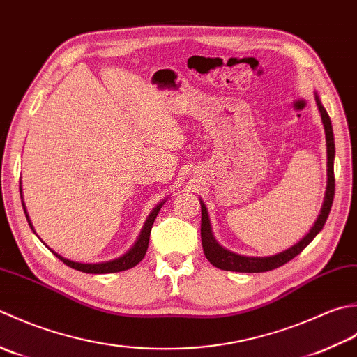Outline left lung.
I'll use <instances>...</instances> for the list:
<instances>
[{
	"mask_svg": "<svg viewBox=\"0 0 357 357\" xmlns=\"http://www.w3.org/2000/svg\"><path fill=\"white\" fill-rule=\"evenodd\" d=\"M316 103L319 107V112H321L322 125L325 129V138H326V191L324 203L321 208V214L317 215V220L312 225V228L302 237L299 242L289 246L288 250L274 254V256H266V257H252V256H242V254L232 252L217 242L213 228H211V220L208 215L206 205L200 200L202 206V245H203V252H205L206 259L213 264L215 268L225 271H236V273H265L271 271L285 265L287 261L294 259L297 254H301L307 246L311 243V240L314 238L319 232L322 231L324 225L328 219V214L331 211L333 199H334V135H333V126L331 120L326 114L325 107L321 103V98L316 93Z\"/></svg>",
	"mask_w": 357,
	"mask_h": 357,
	"instance_id": "8db88e82",
	"label": "left lung"
}]
</instances>
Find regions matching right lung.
Segmentation results:
<instances>
[{"label": "right lung", "mask_w": 357, "mask_h": 357, "mask_svg": "<svg viewBox=\"0 0 357 357\" xmlns=\"http://www.w3.org/2000/svg\"><path fill=\"white\" fill-rule=\"evenodd\" d=\"M20 192H21V186H20ZM23 194V192H21ZM21 199H23V195H21ZM23 202V200H21ZM165 200L158 202V205H155V208L151 211V214L148 215L146 222H144L143 228L140 231V236H138V238L135 240V243L130 246V248L123 254V256L117 257V259H112V260H106V261H98V264H82V261H74V260H69L66 257L60 256V254L55 252L54 250H50L49 246L47 248L52 251L54 256H56L58 259H60L63 264H66L68 266L74 268V270H78L82 273H87V274H107V273H119V271H125V270H129V268H134L137 264H140V261L143 260L144 254H146L148 251V245H149V236H151V228L152 225H154V220L155 217L158 214V211L162 209V206L165 205ZM23 209H24V214H26V219L29 222V225H31L32 231L35 232L32 223H31V219H29V214L26 211V205L23 202ZM36 234V232H35Z\"/></svg>", "instance_id": "add662e5"}]
</instances>
